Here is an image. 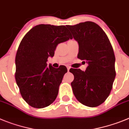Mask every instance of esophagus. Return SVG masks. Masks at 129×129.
<instances>
[{"label": "esophagus", "instance_id": "obj_1", "mask_svg": "<svg viewBox=\"0 0 129 129\" xmlns=\"http://www.w3.org/2000/svg\"><path fill=\"white\" fill-rule=\"evenodd\" d=\"M70 69V67H69V66H67V70H68V71H69Z\"/></svg>", "mask_w": 129, "mask_h": 129}]
</instances>
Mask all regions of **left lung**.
Here are the masks:
<instances>
[{"mask_svg":"<svg viewBox=\"0 0 129 129\" xmlns=\"http://www.w3.org/2000/svg\"><path fill=\"white\" fill-rule=\"evenodd\" d=\"M67 27L79 43L77 57L88 64L85 72L70 70L74 75L71 83L73 93L84 106L97 107L109 96L115 79L113 47L105 32L94 22H82Z\"/></svg>","mask_w":129,"mask_h":129,"instance_id":"obj_1","label":"left lung"}]
</instances>
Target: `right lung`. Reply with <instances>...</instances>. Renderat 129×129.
Masks as SVG:
<instances>
[{"mask_svg": "<svg viewBox=\"0 0 129 129\" xmlns=\"http://www.w3.org/2000/svg\"><path fill=\"white\" fill-rule=\"evenodd\" d=\"M70 39L65 26L40 24L21 41L15 57V79L22 98L31 107L43 108L56 99L67 68L47 67V61L59 43Z\"/></svg>", "mask_w": 129, "mask_h": 129, "instance_id": "1", "label": "right lung"}]
</instances>
